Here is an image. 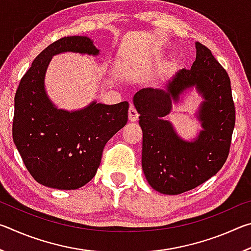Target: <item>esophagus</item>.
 I'll return each mask as SVG.
<instances>
[{
  "mask_svg": "<svg viewBox=\"0 0 251 251\" xmlns=\"http://www.w3.org/2000/svg\"><path fill=\"white\" fill-rule=\"evenodd\" d=\"M138 116L139 114L137 113V110H136V108L134 107L133 105H130V107L128 109V118L130 122H136L138 120Z\"/></svg>",
  "mask_w": 251,
  "mask_h": 251,
  "instance_id": "obj_1",
  "label": "esophagus"
}]
</instances>
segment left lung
Masks as SVG:
<instances>
[{
  "label": "left lung",
  "mask_w": 251,
  "mask_h": 251,
  "mask_svg": "<svg viewBox=\"0 0 251 251\" xmlns=\"http://www.w3.org/2000/svg\"><path fill=\"white\" fill-rule=\"evenodd\" d=\"M196 50L192 69L178 71L165 90L143 88L133 99L143 130V171L161 194L178 195L201 185L220 171L230 150L236 121L230 78L209 49L196 42ZM193 86L205 100L199 111L203 130L194 142H187L161 117Z\"/></svg>",
  "instance_id": "1"
}]
</instances>
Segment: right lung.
Returning <instances> with one entry per match:
<instances>
[{"instance_id": "obj_1", "label": "right lung", "mask_w": 251, "mask_h": 251, "mask_svg": "<svg viewBox=\"0 0 251 251\" xmlns=\"http://www.w3.org/2000/svg\"><path fill=\"white\" fill-rule=\"evenodd\" d=\"M73 52L99 55L86 36H65L37 55L21 79L14 99L13 141L25 167L37 182L56 189H77L95 176L103 150L126 125L128 101L67 112L46 95L45 72L52 56Z\"/></svg>"}]
</instances>
